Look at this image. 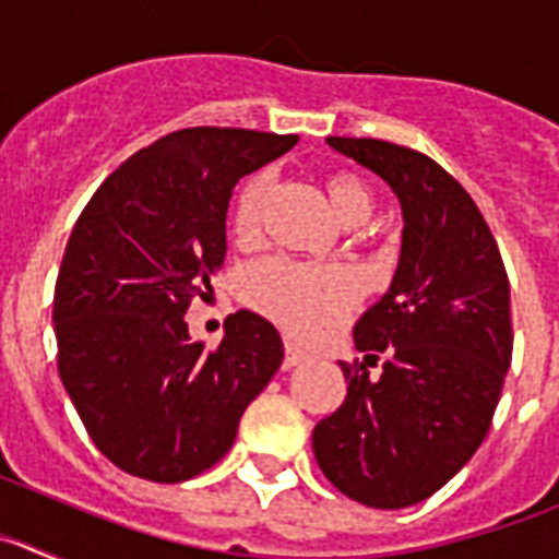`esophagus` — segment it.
<instances>
[{
	"label": "esophagus",
	"instance_id": "1",
	"mask_svg": "<svg viewBox=\"0 0 559 559\" xmlns=\"http://www.w3.org/2000/svg\"><path fill=\"white\" fill-rule=\"evenodd\" d=\"M305 358H308V355H305L302 349L294 347V344H285L283 369H294V367H299V364H305Z\"/></svg>",
	"mask_w": 559,
	"mask_h": 559
}]
</instances>
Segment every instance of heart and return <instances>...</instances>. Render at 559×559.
<instances>
[{
  "instance_id": "obj_1",
  "label": "heart",
  "mask_w": 559,
  "mask_h": 559,
  "mask_svg": "<svg viewBox=\"0 0 559 559\" xmlns=\"http://www.w3.org/2000/svg\"><path fill=\"white\" fill-rule=\"evenodd\" d=\"M274 176L260 173L240 190L231 212V231L240 243H257L263 237L274 199ZM328 199L338 221L349 229L364 226L374 212L372 190L353 173H335L328 179ZM360 288L349 271L308 269V265L271 260L246 276V299L271 316L296 338L313 341L328 335L355 308Z\"/></svg>"
}]
</instances>
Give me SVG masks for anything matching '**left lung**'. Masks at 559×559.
I'll return each instance as SVG.
<instances>
[{
    "label": "left lung",
    "mask_w": 559,
    "mask_h": 559,
    "mask_svg": "<svg viewBox=\"0 0 559 559\" xmlns=\"http://www.w3.org/2000/svg\"><path fill=\"white\" fill-rule=\"evenodd\" d=\"M372 170L403 212L397 271L353 330L364 364L313 428L324 476L353 501L403 510L445 487L487 437L512 360L510 280L478 206L426 153L328 136ZM388 355L380 379L367 362Z\"/></svg>",
    "instance_id": "1"
}]
</instances>
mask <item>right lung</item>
I'll list each match as a JSON object with an SVG mask.
<instances>
[{"label": "right lung", "mask_w": 559, "mask_h": 559, "mask_svg": "<svg viewBox=\"0 0 559 559\" xmlns=\"http://www.w3.org/2000/svg\"><path fill=\"white\" fill-rule=\"evenodd\" d=\"M296 133L185 128L133 153L97 187L56 283L58 372L97 451L131 476L179 484L226 456L246 406L283 364V338L251 310L215 349L187 308L226 260L235 185Z\"/></svg>", "instance_id": "add662e5"}]
</instances>
